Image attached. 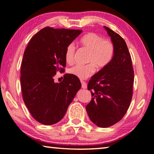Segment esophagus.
I'll return each instance as SVG.
<instances>
[{
  "label": "esophagus",
  "instance_id": "esophagus-1",
  "mask_svg": "<svg viewBox=\"0 0 154 154\" xmlns=\"http://www.w3.org/2000/svg\"><path fill=\"white\" fill-rule=\"evenodd\" d=\"M81 83H82V88L83 89H85V88H87V84L85 82H83V81H81Z\"/></svg>",
  "mask_w": 154,
  "mask_h": 154
}]
</instances>
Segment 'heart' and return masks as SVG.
Listing matches in <instances>:
<instances>
[{
    "instance_id": "heart-1",
    "label": "heart",
    "mask_w": 154,
    "mask_h": 154,
    "mask_svg": "<svg viewBox=\"0 0 154 154\" xmlns=\"http://www.w3.org/2000/svg\"><path fill=\"white\" fill-rule=\"evenodd\" d=\"M80 43L90 51L88 62L90 63L75 65L69 70V72L80 79H86L94 72L95 66L98 69H102L110 64L115 54V47L112 41L103 39L102 36L94 32L83 35L81 38ZM75 52V44H69L64 54L66 63L71 64L73 62Z\"/></svg>"
}]
</instances>
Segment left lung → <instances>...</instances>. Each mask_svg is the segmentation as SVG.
<instances>
[{
    "instance_id": "1",
    "label": "left lung",
    "mask_w": 154,
    "mask_h": 154,
    "mask_svg": "<svg viewBox=\"0 0 154 154\" xmlns=\"http://www.w3.org/2000/svg\"><path fill=\"white\" fill-rule=\"evenodd\" d=\"M115 47L110 64L93 75L88 82L92 100L85 106L94 124L106 128L120 121L126 114L133 93L134 71L126 42L122 36L104 26Z\"/></svg>"
}]
</instances>
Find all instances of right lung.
Listing matches in <instances>:
<instances>
[{
  "label": "right lung",
  "instance_id": "right-lung-1",
  "mask_svg": "<svg viewBox=\"0 0 154 154\" xmlns=\"http://www.w3.org/2000/svg\"><path fill=\"white\" fill-rule=\"evenodd\" d=\"M82 30L46 27L32 36L24 53L21 66L22 97L30 114L44 125L63 118L82 84L79 78L67 75L54 82L56 72L66 66V47Z\"/></svg>",
  "mask_w": 154,
  "mask_h": 154
}]
</instances>
